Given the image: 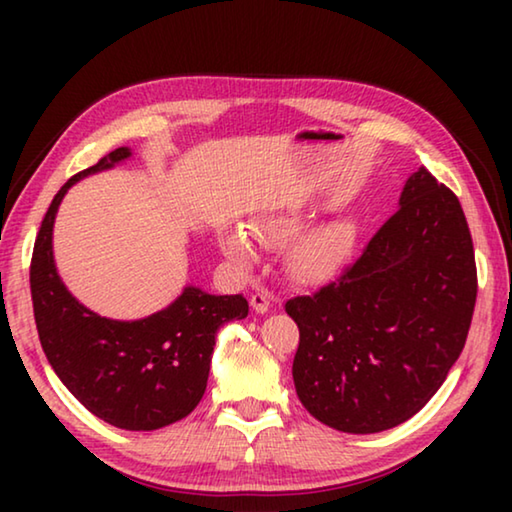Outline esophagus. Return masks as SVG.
<instances>
[{"mask_svg":"<svg viewBox=\"0 0 512 512\" xmlns=\"http://www.w3.org/2000/svg\"><path fill=\"white\" fill-rule=\"evenodd\" d=\"M250 307H253L257 314H268V311H273V296L268 291H255L253 296H250Z\"/></svg>","mask_w":512,"mask_h":512,"instance_id":"1","label":"esophagus"}]
</instances>
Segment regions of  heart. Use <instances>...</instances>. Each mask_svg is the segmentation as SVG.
<instances>
[{"label": "heart", "mask_w": 512, "mask_h": 512, "mask_svg": "<svg viewBox=\"0 0 512 512\" xmlns=\"http://www.w3.org/2000/svg\"><path fill=\"white\" fill-rule=\"evenodd\" d=\"M305 223V214L298 207H277L250 219L248 232L262 246H280L289 241ZM357 244V225L348 219L320 223L302 232L284 253L287 271L305 282H316L339 271ZM221 253L237 266H253L257 250L241 228L223 230L219 235Z\"/></svg>", "instance_id": "b5f03b06"}]
</instances>
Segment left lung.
Instances as JSON below:
<instances>
[{"instance_id":"1","label":"left lung","mask_w":512,"mask_h":512,"mask_svg":"<svg viewBox=\"0 0 512 512\" xmlns=\"http://www.w3.org/2000/svg\"><path fill=\"white\" fill-rule=\"evenodd\" d=\"M474 302L463 207L420 167L363 253L314 296L284 307L300 329L293 384L302 406L345 433L413 418L463 352Z\"/></svg>"}]
</instances>
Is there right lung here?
<instances>
[{
  "label": "right lung",
  "mask_w": 512,
  "mask_h": 512,
  "mask_svg": "<svg viewBox=\"0 0 512 512\" xmlns=\"http://www.w3.org/2000/svg\"><path fill=\"white\" fill-rule=\"evenodd\" d=\"M121 146L60 187L42 219L31 259V298L47 361L85 409L112 427L153 431L187 418L205 393L219 327L248 316L244 296L198 287L140 320H112L81 305L54 262V221L67 189L131 158Z\"/></svg>",
  "instance_id": "obj_1"
}]
</instances>
